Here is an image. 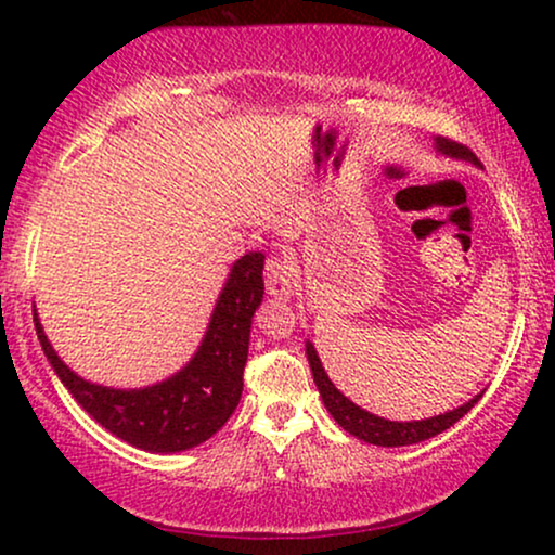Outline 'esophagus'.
<instances>
[{
	"label": "esophagus",
	"mask_w": 555,
	"mask_h": 555,
	"mask_svg": "<svg viewBox=\"0 0 555 555\" xmlns=\"http://www.w3.org/2000/svg\"><path fill=\"white\" fill-rule=\"evenodd\" d=\"M264 287L272 298H287L295 291V268L285 257H270L264 262Z\"/></svg>",
	"instance_id": "obj_1"
}]
</instances>
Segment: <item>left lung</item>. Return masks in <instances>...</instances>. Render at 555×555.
Segmentation results:
<instances>
[{"mask_svg": "<svg viewBox=\"0 0 555 555\" xmlns=\"http://www.w3.org/2000/svg\"><path fill=\"white\" fill-rule=\"evenodd\" d=\"M437 151L444 156L462 158V162L480 166V158H477L473 151L452 139H442V135H439ZM306 353H308L310 371H313V382L318 386V391H321L323 404L331 412L333 420H336L340 427L348 431V435L359 437V439H363V442L376 444V447H406V444H416V442H424V439H429V437L442 435L444 429H450L454 422H460L462 416H465L469 409H473L477 401L482 399V393H477V397L469 399L467 404L452 409V412L431 416V420L389 422V420H384V416H376V414L366 412V409H361L359 404H353L351 399H346L344 393L333 386L328 374H325L321 359H318L313 344L306 346Z\"/></svg>", "mask_w": 555, "mask_h": 555, "instance_id": "8db88e82", "label": "left lung"}]
</instances>
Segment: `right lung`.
Masks as SVG:
<instances>
[{"label": "right lung", "mask_w": 555, "mask_h": 555, "mask_svg": "<svg viewBox=\"0 0 555 555\" xmlns=\"http://www.w3.org/2000/svg\"><path fill=\"white\" fill-rule=\"evenodd\" d=\"M264 255L249 253L232 264L194 359L179 374L146 389L90 384L60 361L35 315L37 338L50 366L93 420L146 452H181L207 442L230 420L242 397L253 315L262 302Z\"/></svg>", "instance_id": "1"}]
</instances>
